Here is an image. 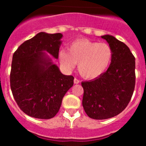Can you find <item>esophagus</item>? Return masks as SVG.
<instances>
[{"instance_id":"obj_1","label":"esophagus","mask_w":146,"mask_h":146,"mask_svg":"<svg viewBox=\"0 0 146 146\" xmlns=\"http://www.w3.org/2000/svg\"><path fill=\"white\" fill-rule=\"evenodd\" d=\"M74 84H78V83H80V80L78 79H77V78H74Z\"/></svg>"}]
</instances>
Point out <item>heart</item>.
<instances>
[{
	"label": "heart",
	"instance_id": "heart-1",
	"mask_svg": "<svg viewBox=\"0 0 146 146\" xmlns=\"http://www.w3.org/2000/svg\"><path fill=\"white\" fill-rule=\"evenodd\" d=\"M68 51L61 50L59 53L62 66L70 71L78 64V72L86 79L99 77L107 70L113 58V50L108 43H99L87 38L72 42Z\"/></svg>",
	"mask_w": 146,
	"mask_h": 146
}]
</instances>
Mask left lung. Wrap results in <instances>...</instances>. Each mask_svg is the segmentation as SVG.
Listing matches in <instances>:
<instances>
[{"label":"left lung","mask_w":146,"mask_h":146,"mask_svg":"<svg viewBox=\"0 0 146 146\" xmlns=\"http://www.w3.org/2000/svg\"><path fill=\"white\" fill-rule=\"evenodd\" d=\"M113 50L109 68L99 77L82 82V106L91 118L108 119L126 108L135 86V58L124 43L110 35H104Z\"/></svg>","instance_id":"left-lung-1"}]
</instances>
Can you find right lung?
Wrapping results in <instances>:
<instances>
[{
	"mask_svg": "<svg viewBox=\"0 0 146 146\" xmlns=\"http://www.w3.org/2000/svg\"><path fill=\"white\" fill-rule=\"evenodd\" d=\"M61 33L40 32L23 42L13 55L10 86L18 106L29 116L50 119L59 111L62 99L74 84L48 53L58 58Z\"/></svg>",
	"mask_w": 146,
	"mask_h": 146,
	"instance_id": "1",
	"label": "right lung"
}]
</instances>
